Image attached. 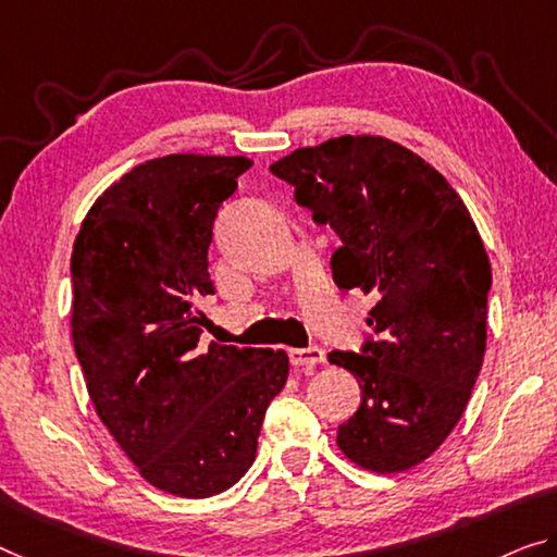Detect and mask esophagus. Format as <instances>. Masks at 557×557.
Listing matches in <instances>:
<instances>
[{
	"instance_id": "1",
	"label": "esophagus",
	"mask_w": 557,
	"mask_h": 557,
	"mask_svg": "<svg viewBox=\"0 0 557 557\" xmlns=\"http://www.w3.org/2000/svg\"><path fill=\"white\" fill-rule=\"evenodd\" d=\"M288 358L294 366L311 368V366H319L326 361V354H323V348H319V346H308V348H290Z\"/></svg>"
}]
</instances>
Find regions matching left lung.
Returning <instances> with one entry per match:
<instances>
[{
    "instance_id": "1",
    "label": "left lung",
    "mask_w": 557,
    "mask_h": 557,
    "mask_svg": "<svg viewBox=\"0 0 557 557\" xmlns=\"http://www.w3.org/2000/svg\"><path fill=\"white\" fill-rule=\"evenodd\" d=\"M271 174L338 234V288L375 298V338L329 356L361 386L338 448L375 473L423 463L463 416L485 354L491 261L463 199L418 153L371 134L290 151Z\"/></svg>"
}]
</instances>
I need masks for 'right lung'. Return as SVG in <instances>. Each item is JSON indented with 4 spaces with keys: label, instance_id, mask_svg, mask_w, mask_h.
Instances as JSON below:
<instances>
[{
    "label": "right lung",
    "instance_id": "1",
    "mask_svg": "<svg viewBox=\"0 0 557 557\" xmlns=\"http://www.w3.org/2000/svg\"><path fill=\"white\" fill-rule=\"evenodd\" d=\"M246 157L169 153L94 201L72 251V338L87 391L141 478L182 498L234 485L256 458L286 350L211 341L209 244Z\"/></svg>",
    "mask_w": 557,
    "mask_h": 557
}]
</instances>
